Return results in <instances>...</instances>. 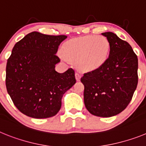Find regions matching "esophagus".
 Here are the masks:
<instances>
[{
  "instance_id": "esophagus-1",
  "label": "esophagus",
  "mask_w": 146,
  "mask_h": 146,
  "mask_svg": "<svg viewBox=\"0 0 146 146\" xmlns=\"http://www.w3.org/2000/svg\"><path fill=\"white\" fill-rule=\"evenodd\" d=\"M75 77H76V80H77V81H80V78H81L80 74V73H78V72H76Z\"/></svg>"
}]
</instances>
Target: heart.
I'll return each mask as SVG.
<instances>
[{"mask_svg": "<svg viewBox=\"0 0 146 146\" xmlns=\"http://www.w3.org/2000/svg\"><path fill=\"white\" fill-rule=\"evenodd\" d=\"M110 51V44L106 37L90 35L66 42L60 55L77 64L80 70L91 72L99 69L107 61Z\"/></svg>", "mask_w": 146, "mask_h": 146, "instance_id": "heart-1", "label": "heart"}]
</instances>
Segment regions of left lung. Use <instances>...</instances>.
<instances>
[{
	"mask_svg": "<svg viewBox=\"0 0 146 146\" xmlns=\"http://www.w3.org/2000/svg\"><path fill=\"white\" fill-rule=\"evenodd\" d=\"M102 34L110 44L107 61L99 69L84 74V103L99 117L119 114L129 104L138 82V59L128 42L112 32Z\"/></svg>",
	"mask_w": 146,
	"mask_h": 146,
	"instance_id": "8db88e82",
	"label": "left lung"
}]
</instances>
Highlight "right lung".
Listing matches in <instances>:
<instances>
[{
	"label": "right lung",
	"mask_w": 146,
	"mask_h": 146,
	"mask_svg": "<svg viewBox=\"0 0 146 146\" xmlns=\"http://www.w3.org/2000/svg\"><path fill=\"white\" fill-rule=\"evenodd\" d=\"M66 36L36 31L17 42L6 64V86L13 103L22 113L33 118L57 114L63 95L75 84L74 71H55V55Z\"/></svg>",
	"instance_id": "right-lung-1"
}]
</instances>
